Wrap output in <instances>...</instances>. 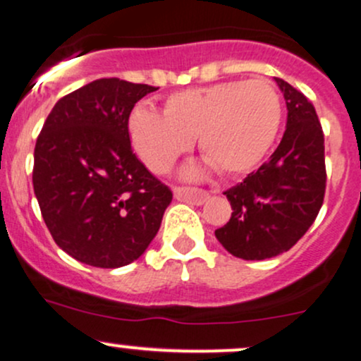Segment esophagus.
<instances>
[{"label":"esophagus","instance_id":"1","mask_svg":"<svg viewBox=\"0 0 361 361\" xmlns=\"http://www.w3.org/2000/svg\"><path fill=\"white\" fill-rule=\"evenodd\" d=\"M173 195H176L177 201L194 204V206H202L209 199L207 190L197 188H176L173 189Z\"/></svg>","mask_w":361,"mask_h":361}]
</instances>
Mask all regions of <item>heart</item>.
<instances>
[{
	"label": "heart",
	"instance_id": "b5f03b06",
	"mask_svg": "<svg viewBox=\"0 0 361 361\" xmlns=\"http://www.w3.org/2000/svg\"><path fill=\"white\" fill-rule=\"evenodd\" d=\"M281 100L268 80H233L172 93L164 102V115L135 106L128 132L142 162L154 173H166L197 139L209 162L185 167V179H199L212 166L228 177H243L266 159L281 127Z\"/></svg>",
	"mask_w": 361,
	"mask_h": 361
}]
</instances>
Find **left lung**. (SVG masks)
Here are the masks:
<instances>
[{"label": "left lung", "instance_id": "1", "mask_svg": "<svg viewBox=\"0 0 361 361\" xmlns=\"http://www.w3.org/2000/svg\"><path fill=\"white\" fill-rule=\"evenodd\" d=\"M274 80L286 100V130L268 162L226 190L233 214L216 229L226 251L246 261L268 259L295 246L317 219L326 188L317 110L295 87Z\"/></svg>", "mask_w": 361, "mask_h": 361}]
</instances>
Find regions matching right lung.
Instances as JSON below:
<instances>
[{
	"instance_id": "add662e5",
	"label": "right lung",
	"mask_w": 361,
	"mask_h": 361,
	"mask_svg": "<svg viewBox=\"0 0 361 361\" xmlns=\"http://www.w3.org/2000/svg\"><path fill=\"white\" fill-rule=\"evenodd\" d=\"M157 88L100 78L60 99L35 145L33 189L66 255L95 268L139 259L172 201L132 152L128 117Z\"/></svg>"
}]
</instances>
